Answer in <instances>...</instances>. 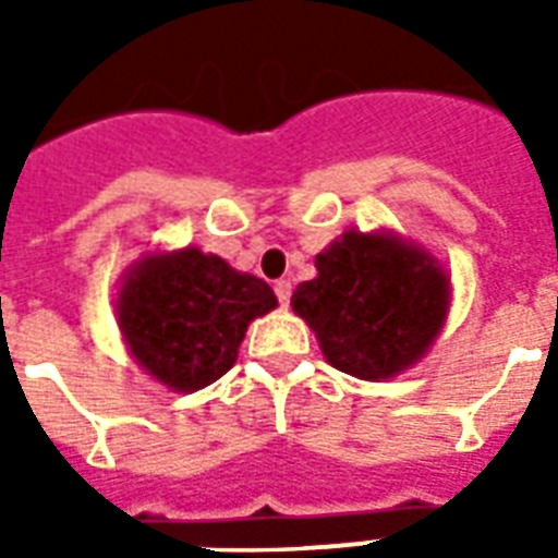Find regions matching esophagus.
<instances>
[{
  "mask_svg": "<svg viewBox=\"0 0 558 558\" xmlns=\"http://www.w3.org/2000/svg\"><path fill=\"white\" fill-rule=\"evenodd\" d=\"M275 295H278V302L287 307V304H290V295H292L290 280H275Z\"/></svg>",
  "mask_w": 558,
  "mask_h": 558,
  "instance_id": "esophagus-1",
  "label": "esophagus"
}]
</instances>
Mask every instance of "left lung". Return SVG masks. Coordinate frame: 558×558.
I'll return each mask as SVG.
<instances>
[{
	"label": "left lung",
	"mask_w": 558,
	"mask_h": 558,
	"mask_svg": "<svg viewBox=\"0 0 558 558\" xmlns=\"http://www.w3.org/2000/svg\"><path fill=\"white\" fill-rule=\"evenodd\" d=\"M292 311L316 331L331 367L388 379L427 352L448 311V278L430 256L391 235L350 230L316 256Z\"/></svg>",
	"instance_id": "8db88e82"
}]
</instances>
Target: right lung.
<instances>
[{"label": "right lung", "instance_id": "add662e5", "mask_svg": "<svg viewBox=\"0 0 558 558\" xmlns=\"http://www.w3.org/2000/svg\"><path fill=\"white\" fill-rule=\"evenodd\" d=\"M278 304L266 280L184 247L146 256L119 292V328L148 374L172 391L206 388L239 359L251 319Z\"/></svg>", "mask_w": 558, "mask_h": 558}]
</instances>
